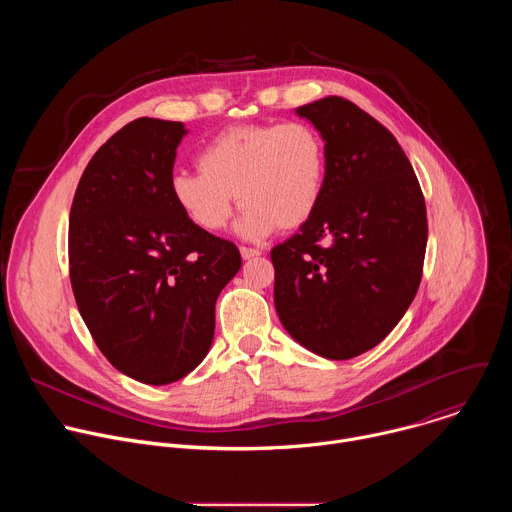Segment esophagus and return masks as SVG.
Here are the masks:
<instances>
[{"instance_id":"obj_1","label":"esophagus","mask_w":512,"mask_h":512,"mask_svg":"<svg viewBox=\"0 0 512 512\" xmlns=\"http://www.w3.org/2000/svg\"><path fill=\"white\" fill-rule=\"evenodd\" d=\"M261 251L259 249H251V247H241V257L243 259H253V257H259Z\"/></svg>"}]
</instances>
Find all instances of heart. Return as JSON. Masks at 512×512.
<instances>
[{"label": "heart", "mask_w": 512, "mask_h": 512, "mask_svg": "<svg viewBox=\"0 0 512 512\" xmlns=\"http://www.w3.org/2000/svg\"><path fill=\"white\" fill-rule=\"evenodd\" d=\"M200 170H176L174 202L202 231H223L237 194L245 216L241 233L259 239L302 227L316 212L326 174L322 135L304 121L239 125L210 139Z\"/></svg>", "instance_id": "obj_1"}]
</instances>
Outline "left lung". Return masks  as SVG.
<instances>
[{"mask_svg": "<svg viewBox=\"0 0 512 512\" xmlns=\"http://www.w3.org/2000/svg\"><path fill=\"white\" fill-rule=\"evenodd\" d=\"M326 141L316 212L271 249L283 328L308 350L348 360L377 346L411 306L427 212L395 135L342 97L298 107Z\"/></svg>", "mask_w": 512, "mask_h": 512, "instance_id": "left-lung-1", "label": "left lung"}]
</instances>
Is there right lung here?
Wrapping results in <instances>:
<instances>
[{"mask_svg": "<svg viewBox=\"0 0 512 512\" xmlns=\"http://www.w3.org/2000/svg\"><path fill=\"white\" fill-rule=\"evenodd\" d=\"M180 121L139 117L85 168L70 208L68 271L105 358L145 385L194 371L214 336V304L241 269L235 243L192 225L170 192Z\"/></svg>", "mask_w": 512, "mask_h": 512, "instance_id": "right-lung-1", "label": "right lung"}]
</instances>
